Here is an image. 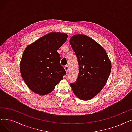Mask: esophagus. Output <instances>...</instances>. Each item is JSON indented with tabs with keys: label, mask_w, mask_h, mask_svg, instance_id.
<instances>
[{
	"label": "esophagus",
	"mask_w": 132,
	"mask_h": 132,
	"mask_svg": "<svg viewBox=\"0 0 132 132\" xmlns=\"http://www.w3.org/2000/svg\"><path fill=\"white\" fill-rule=\"evenodd\" d=\"M64 69H65V71H66V72L67 73V72H68V70H69V67H68V65H66V66H65V67H64Z\"/></svg>",
	"instance_id": "34e87169"
}]
</instances>
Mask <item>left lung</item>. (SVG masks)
<instances>
[{
  "label": "left lung",
  "mask_w": 132,
  "mask_h": 132,
  "mask_svg": "<svg viewBox=\"0 0 132 132\" xmlns=\"http://www.w3.org/2000/svg\"><path fill=\"white\" fill-rule=\"evenodd\" d=\"M69 42L79 65L77 81L70 83V87L78 98L89 100L106 85L112 69L111 62L103 47L87 35H73Z\"/></svg>",
  "instance_id": "left-lung-1"
}]
</instances>
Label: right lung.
<instances>
[{
  "instance_id": "1",
  "label": "right lung",
  "mask_w": 132,
  "mask_h": 132,
  "mask_svg": "<svg viewBox=\"0 0 132 132\" xmlns=\"http://www.w3.org/2000/svg\"><path fill=\"white\" fill-rule=\"evenodd\" d=\"M67 34L50 32L26 46L20 63L21 75L33 92L44 95L51 92L66 72L60 64L57 50L66 42Z\"/></svg>"
}]
</instances>
